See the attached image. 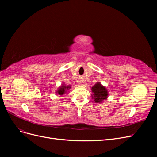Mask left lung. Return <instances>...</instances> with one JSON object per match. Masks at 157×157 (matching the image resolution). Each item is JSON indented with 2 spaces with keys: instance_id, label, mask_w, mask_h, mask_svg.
I'll use <instances>...</instances> for the list:
<instances>
[{
  "instance_id": "left-lung-1",
  "label": "left lung",
  "mask_w": 157,
  "mask_h": 157,
  "mask_svg": "<svg viewBox=\"0 0 157 157\" xmlns=\"http://www.w3.org/2000/svg\"><path fill=\"white\" fill-rule=\"evenodd\" d=\"M91 90L92 92L91 96L94 99L95 103H103L108 98L109 93L107 89L99 82L95 84L94 86L91 88Z\"/></svg>"
}]
</instances>
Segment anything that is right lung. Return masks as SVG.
I'll return each instance as SVG.
<instances>
[{"mask_svg":"<svg viewBox=\"0 0 157 157\" xmlns=\"http://www.w3.org/2000/svg\"><path fill=\"white\" fill-rule=\"evenodd\" d=\"M71 88V85H67L65 83L61 84V85L58 88V90H56V94L59 95V96H62L63 94H67V91Z\"/></svg>","mask_w":157,"mask_h":157,"instance_id":"right-lung-1","label":"right lung"}]
</instances>
